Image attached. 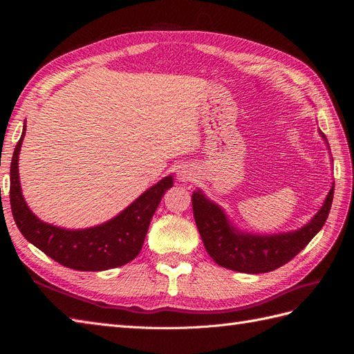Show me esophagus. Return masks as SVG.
<instances>
[{
	"label": "esophagus",
	"mask_w": 354,
	"mask_h": 354,
	"mask_svg": "<svg viewBox=\"0 0 354 354\" xmlns=\"http://www.w3.org/2000/svg\"><path fill=\"white\" fill-rule=\"evenodd\" d=\"M177 177H178V181H183V183H186V181H190L192 178L195 177V173H194V169H192L190 167L183 165V167L178 168Z\"/></svg>",
	"instance_id": "34e87169"
}]
</instances>
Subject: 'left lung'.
<instances>
[{
    "label": "left lung",
    "mask_w": 354,
    "mask_h": 354,
    "mask_svg": "<svg viewBox=\"0 0 354 354\" xmlns=\"http://www.w3.org/2000/svg\"><path fill=\"white\" fill-rule=\"evenodd\" d=\"M325 138V134L320 131ZM334 198V186L322 208L306 226L279 234H251L238 230L217 203L211 202L201 190L192 195V207L199 234L211 259L218 266L242 273H267L279 269L306 248L324 227Z\"/></svg>",
    "instance_id": "1"
}]
</instances>
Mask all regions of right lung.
I'll return each mask as SVG.
<instances>
[{"label":"right lung","instance_id":"right-lung-1","mask_svg":"<svg viewBox=\"0 0 354 354\" xmlns=\"http://www.w3.org/2000/svg\"><path fill=\"white\" fill-rule=\"evenodd\" d=\"M16 145L10 165V205L20 233L50 259L81 272H100L130 263L142 251L149 224L173 177L147 189L112 220L90 229H62L41 221L26 205L19 180V153L25 137Z\"/></svg>","mask_w":354,"mask_h":354}]
</instances>
